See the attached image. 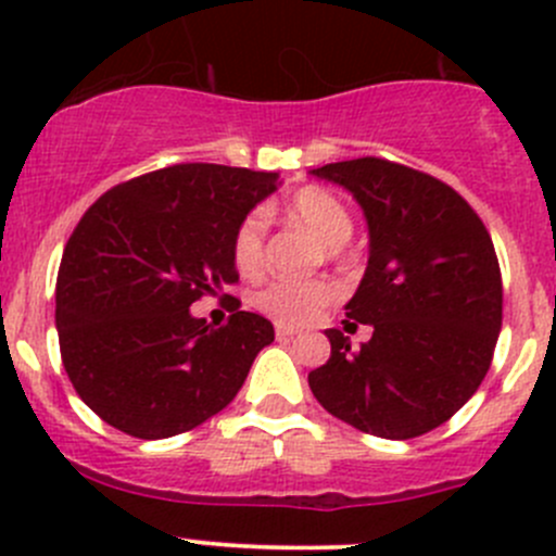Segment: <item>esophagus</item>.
<instances>
[{
	"mask_svg": "<svg viewBox=\"0 0 556 556\" xmlns=\"http://www.w3.org/2000/svg\"><path fill=\"white\" fill-rule=\"evenodd\" d=\"M295 333H299V330H295V328H288V325H277V339H279V341L293 339Z\"/></svg>",
	"mask_w": 556,
	"mask_h": 556,
	"instance_id": "1",
	"label": "esophagus"
}]
</instances>
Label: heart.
<instances>
[{"instance_id":"obj_1","label":"heart","mask_w":556,"mask_h":556,"mask_svg":"<svg viewBox=\"0 0 556 556\" xmlns=\"http://www.w3.org/2000/svg\"><path fill=\"white\" fill-rule=\"evenodd\" d=\"M288 217L304 226L312 237L328 247V255H339L352 237V217L346 206L330 190L301 188L290 195ZM266 250V215L250 212L233 237V263L247 277H255L263 268ZM339 299V285L330 279H274L255 295V306L282 325L312 323L319 312Z\"/></svg>"}]
</instances>
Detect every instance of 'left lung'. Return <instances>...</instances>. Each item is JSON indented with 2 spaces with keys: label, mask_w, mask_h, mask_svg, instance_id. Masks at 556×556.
<instances>
[{
  "label": "left lung",
  "mask_w": 556,
  "mask_h": 556,
  "mask_svg": "<svg viewBox=\"0 0 556 556\" xmlns=\"http://www.w3.org/2000/svg\"><path fill=\"white\" fill-rule=\"evenodd\" d=\"M312 174L350 190L366 215L368 266L344 323L371 325L361 350L341 330H325L330 357L309 374L314 397L379 439L430 433L490 371L503 323L490 233L457 190L425 172L355 159Z\"/></svg>",
  "instance_id": "1"
}]
</instances>
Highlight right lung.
Masks as SVG:
<instances>
[{"label":"right lung","instance_id":"right-lung-1","mask_svg":"<svg viewBox=\"0 0 556 556\" xmlns=\"http://www.w3.org/2000/svg\"><path fill=\"white\" fill-rule=\"evenodd\" d=\"M277 185V172L177 164L88 206L61 257L55 328L66 377L106 425L169 439L242 390L274 325L233 299L215 328L190 304L237 282L239 223Z\"/></svg>","mask_w":556,"mask_h":556}]
</instances>
